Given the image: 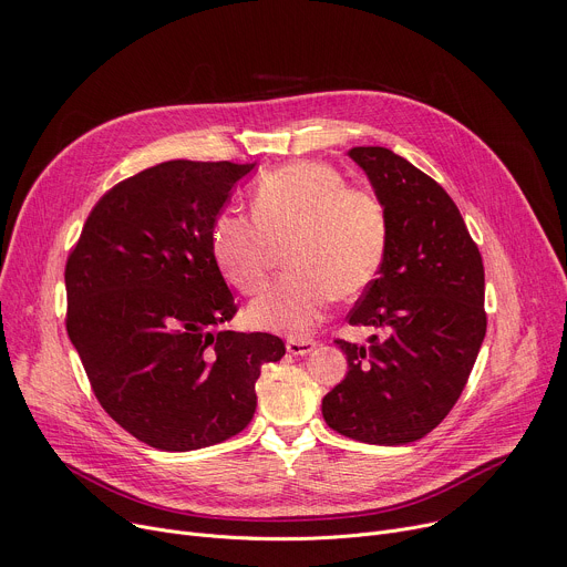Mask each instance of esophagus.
I'll return each mask as SVG.
<instances>
[{"mask_svg": "<svg viewBox=\"0 0 567 567\" xmlns=\"http://www.w3.org/2000/svg\"><path fill=\"white\" fill-rule=\"evenodd\" d=\"M315 346H317V341H312V339H287L289 354H307L315 350Z\"/></svg>", "mask_w": 567, "mask_h": 567, "instance_id": "1", "label": "esophagus"}]
</instances>
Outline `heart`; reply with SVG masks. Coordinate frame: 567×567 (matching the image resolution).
<instances>
[{
  "instance_id": "obj_1",
  "label": "heart",
  "mask_w": 567,
  "mask_h": 567,
  "mask_svg": "<svg viewBox=\"0 0 567 567\" xmlns=\"http://www.w3.org/2000/svg\"><path fill=\"white\" fill-rule=\"evenodd\" d=\"M252 219L221 213L210 250L224 280L252 296L269 280L274 248L285 244L289 276L248 307V323L305 337L332 298H352L380 274L391 219L380 194L348 185L326 163L300 161L265 174L250 194Z\"/></svg>"
}]
</instances>
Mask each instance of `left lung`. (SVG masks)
I'll return each mask as SVG.
<instances>
[{
  "mask_svg": "<svg viewBox=\"0 0 567 567\" xmlns=\"http://www.w3.org/2000/svg\"><path fill=\"white\" fill-rule=\"evenodd\" d=\"M391 219L380 276L348 315L382 330L369 346L334 339L348 373L326 398V423L354 441L404 445L454 406L486 334L484 265L450 194L384 146H354Z\"/></svg>",
  "mask_w": 567,
  "mask_h": 567,
  "instance_id": "obj_1",
  "label": "left lung"
}]
</instances>
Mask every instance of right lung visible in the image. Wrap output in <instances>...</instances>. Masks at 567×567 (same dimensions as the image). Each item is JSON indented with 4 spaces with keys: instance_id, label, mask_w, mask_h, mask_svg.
<instances>
[{
    "instance_id": "obj_1",
    "label": "right lung",
    "mask_w": 567,
    "mask_h": 567,
    "mask_svg": "<svg viewBox=\"0 0 567 567\" xmlns=\"http://www.w3.org/2000/svg\"><path fill=\"white\" fill-rule=\"evenodd\" d=\"M252 167H148L96 200L68 257L65 328L92 393L151 447L187 452L239 434L262 364L285 354L276 334L219 330L237 302L210 228Z\"/></svg>"
}]
</instances>
